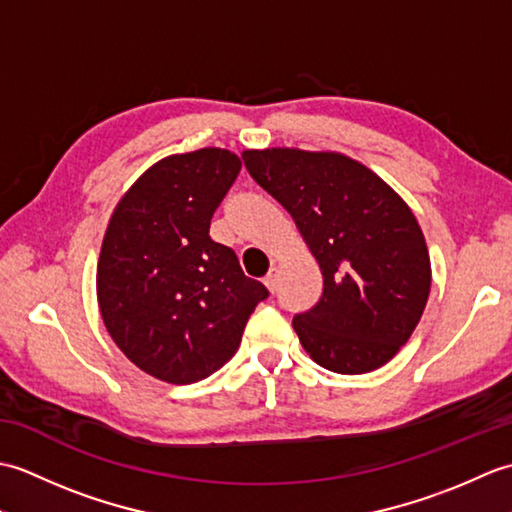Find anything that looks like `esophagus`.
<instances>
[{
  "label": "esophagus",
  "instance_id": "1",
  "mask_svg": "<svg viewBox=\"0 0 512 512\" xmlns=\"http://www.w3.org/2000/svg\"><path fill=\"white\" fill-rule=\"evenodd\" d=\"M264 286H266L270 292L277 290V286H279V270H277V268L270 270L268 277L264 279Z\"/></svg>",
  "mask_w": 512,
  "mask_h": 512
}]
</instances>
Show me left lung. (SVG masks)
Segmentation results:
<instances>
[{
    "label": "left lung",
    "mask_w": 512,
    "mask_h": 512,
    "mask_svg": "<svg viewBox=\"0 0 512 512\" xmlns=\"http://www.w3.org/2000/svg\"><path fill=\"white\" fill-rule=\"evenodd\" d=\"M242 158L292 215L321 268L323 297L292 319L303 350L336 374L391 361L431 290L427 242L407 202L339 151L270 147L246 149Z\"/></svg>",
    "instance_id": "left-lung-1"
}]
</instances>
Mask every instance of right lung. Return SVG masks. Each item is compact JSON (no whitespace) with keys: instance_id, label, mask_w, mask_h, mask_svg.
Returning a JSON list of instances; mask_svg holds the SVG:
<instances>
[{"instance_id":"obj_1","label":"right lung","mask_w":512,"mask_h":512,"mask_svg":"<svg viewBox=\"0 0 512 512\" xmlns=\"http://www.w3.org/2000/svg\"><path fill=\"white\" fill-rule=\"evenodd\" d=\"M242 160L204 147L151 165L116 204L96 266L107 332L129 361L171 385L217 372L268 297L209 235Z\"/></svg>"}]
</instances>
